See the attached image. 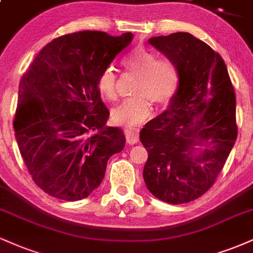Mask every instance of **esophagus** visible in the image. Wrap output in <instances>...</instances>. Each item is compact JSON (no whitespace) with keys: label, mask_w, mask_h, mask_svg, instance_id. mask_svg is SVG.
I'll return each mask as SVG.
<instances>
[{"label":"esophagus","mask_w":253,"mask_h":253,"mask_svg":"<svg viewBox=\"0 0 253 253\" xmlns=\"http://www.w3.org/2000/svg\"><path fill=\"white\" fill-rule=\"evenodd\" d=\"M125 134H126V141L129 145H134L139 141V128L136 127H127L125 129Z\"/></svg>","instance_id":"obj_1"}]
</instances>
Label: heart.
I'll use <instances>...</instances> for the list:
<instances>
[{
	"label": "heart",
	"mask_w": 253,
	"mask_h": 253,
	"mask_svg": "<svg viewBox=\"0 0 253 253\" xmlns=\"http://www.w3.org/2000/svg\"><path fill=\"white\" fill-rule=\"evenodd\" d=\"M125 68L139 75L134 94L136 96L124 101L112 111V119L119 125H138L150 117L152 102L163 107L175 95L179 86L178 68L171 60L158 59L153 51L138 48L124 61ZM117 74L108 67L100 73L97 88L108 100L118 95Z\"/></svg>",
	"instance_id": "b5f03b06"
}]
</instances>
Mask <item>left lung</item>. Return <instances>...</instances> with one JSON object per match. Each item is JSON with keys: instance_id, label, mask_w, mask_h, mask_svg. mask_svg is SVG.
<instances>
[{"instance_id": "1", "label": "left lung", "mask_w": 253, "mask_h": 253, "mask_svg": "<svg viewBox=\"0 0 253 253\" xmlns=\"http://www.w3.org/2000/svg\"><path fill=\"white\" fill-rule=\"evenodd\" d=\"M148 43L176 66L179 86L169 108L140 130L148 153L142 175L159 200L192 202L214 184L236 141V94L221 56L192 34Z\"/></svg>"}]
</instances>
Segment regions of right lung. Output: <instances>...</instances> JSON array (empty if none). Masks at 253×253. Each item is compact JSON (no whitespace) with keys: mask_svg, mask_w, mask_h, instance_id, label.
Masks as SVG:
<instances>
[{"mask_svg":"<svg viewBox=\"0 0 253 253\" xmlns=\"http://www.w3.org/2000/svg\"><path fill=\"white\" fill-rule=\"evenodd\" d=\"M132 33H73L49 42L22 77L15 138L38 186L75 202L101 184L107 161L125 147L124 132L106 126L109 112L97 78L132 42Z\"/></svg>","mask_w":253,"mask_h":253,"instance_id":"1","label":"right lung"}]
</instances>
